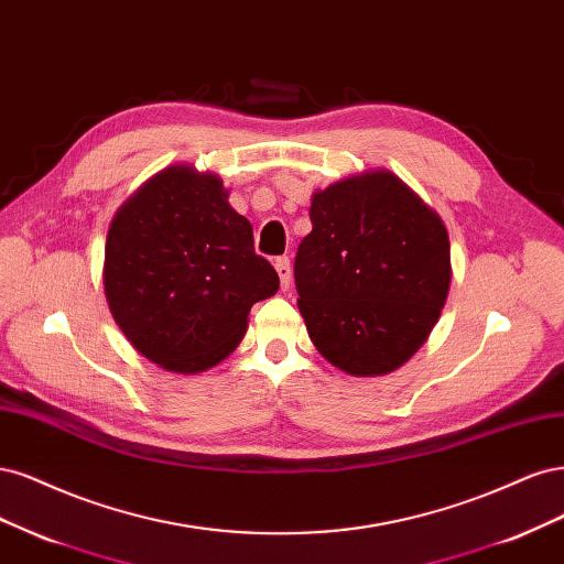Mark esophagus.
Masks as SVG:
<instances>
[{"mask_svg":"<svg viewBox=\"0 0 564 564\" xmlns=\"http://www.w3.org/2000/svg\"><path fill=\"white\" fill-rule=\"evenodd\" d=\"M274 267H276V274L281 279V288L285 290L290 285V279H293V267H290V258H276L274 260Z\"/></svg>","mask_w":564,"mask_h":564,"instance_id":"obj_1","label":"esophagus"}]
</instances>
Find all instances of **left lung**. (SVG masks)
<instances>
[{
    "label": "left lung",
    "instance_id": "obj_1",
    "mask_svg": "<svg viewBox=\"0 0 564 564\" xmlns=\"http://www.w3.org/2000/svg\"><path fill=\"white\" fill-rule=\"evenodd\" d=\"M308 217L295 283L314 347L354 377L398 370L429 339L449 293L441 215L375 169L314 192Z\"/></svg>",
    "mask_w": 564,
    "mask_h": 564
}]
</instances>
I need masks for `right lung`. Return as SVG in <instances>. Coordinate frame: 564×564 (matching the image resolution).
<instances>
[{
	"instance_id": "obj_1",
	"label": "right lung",
	"mask_w": 564,
	"mask_h": 564,
	"mask_svg": "<svg viewBox=\"0 0 564 564\" xmlns=\"http://www.w3.org/2000/svg\"><path fill=\"white\" fill-rule=\"evenodd\" d=\"M105 297L123 337L159 368L204 372L248 330L250 306L276 295L279 274L252 248L220 175L173 163L112 217Z\"/></svg>"
}]
</instances>
